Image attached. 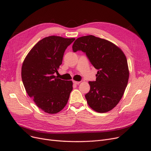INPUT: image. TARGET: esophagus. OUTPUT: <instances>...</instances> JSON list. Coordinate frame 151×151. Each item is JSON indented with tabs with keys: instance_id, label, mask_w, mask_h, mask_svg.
I'll return each instance as SVG.
<instances>
[{
	"instance_id": "esophagus-1",
	"label": "esophagus",
	"mask_w": 151,
	"mask_h": 151,
	"mask_svg": "<svg viewBox=\"0 0 151 151\" xmlns=\"http://www.w3.org/2000/svg\"><path fill=\"white\" fill-rule=\"evenodd\" d=\"M73 83H74V84H80V83H81V82H79V81H74V82H73Z\"/></svg>"
}]
</instances>
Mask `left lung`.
<instances>
[{
  "instance_id": "8db88e82",
  "label": "left lung",
  "mask_w": 151,
  "mask_h": 151,
  "mask_svg": "<svg viewBox=\"0 0 151 151\" xmlns=\"http://www.w3.org/2000/svg\"><path fill=\"white\" fill-rule=\"evenodd\" d=\"M74 52L86 53L98 70L96 81H89L90 91L85 95L91 108L106 113L115 108L122 99L128 84L129 70L122 50L109 41L93 35L81 36L72 45Z\"/></svg>"
}]
</instances>
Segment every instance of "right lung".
<instances>
[{"instance_id":"obj_1","label":"right lung","mask_w":151,"mask_h":151,"mask_svg":"<svg viewBox=\"0 0 151 151\" xmlns=\"http://www.w3.org/2000/svg\"><path fill=\"white\" fill-rule=\"evenodd\" d=\"M75 38L50 36L36 43L22 63L21 77L25 89L38 108L55 114L65 106L73 89L72 81L55 76L65 50Z\"/></svg>"}]
</instances>
